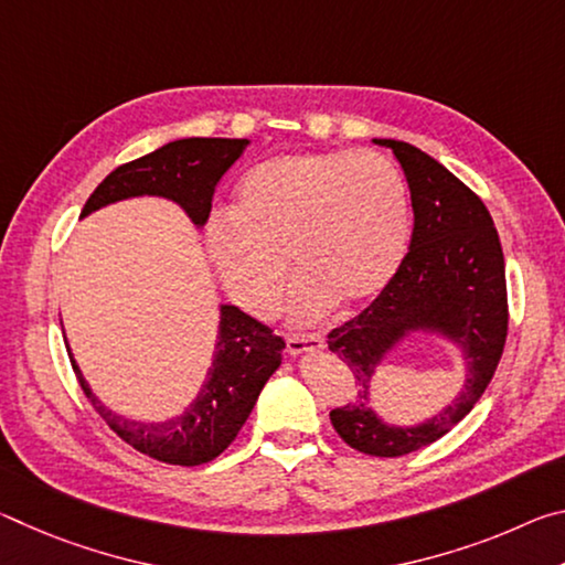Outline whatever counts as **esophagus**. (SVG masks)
I'll return each instance as SVG.
<instances>
[{"label": "esophagus", "mask_w": 565, "mask_h": 565, "mask_svg": "<svg viewBox=\"0 0 565 565\" xmlns=\"http://www.w3.org/2000/svg\"><path fill=\"white\" fill-rule=\"evenodd\" d=\"M286 349H289L291 356H301V353H313L323 349V337L321 333H296V337L286 339Z\"/></svg>", "instance_id": "obj_1"}]
</instances>
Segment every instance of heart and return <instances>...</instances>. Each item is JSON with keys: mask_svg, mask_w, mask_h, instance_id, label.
Segmentation results:
<instances>
[{"mask_svg": "<svg viewBox=\"0 0 565 565\" xmlns=\"http://www.w3.org/2000/svg\"><path fill=\"white\" fill-rule=\"evenodd\" d=\"M411 238V199L401 171L376 151H309L266 159L238 181L234 212L206 218L204 242L232 299L264 317L299 274L296 321L337 299L366 303L386 289Z\"/></svg>", "mask_w": 565, "mask_h": 565, "instance_id": "b5f03b06", "label": "heart"}]
</instances>
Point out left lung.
Masks as SVG:
<instances>
[{"label":"left lung","mask_w":565,"mask_h":565,"mask_svg":"<svg viewBox=\"0 0 565 565\" xmlns=\"http://www.w3.org/2000/svg\"><path fill=\"white\" fill-rule=\"evenodd\" d=\"M388 147L404 169L414 234L391 284L359 317L329 333V349L359 381V396L331 411V424L361 454L396 458L438 441L483 396L509 333V296L499 232L489 209L426 151L396 139ZM426 330L456 342L467 384L451 407L416 427H391L367 406L370 379L408 332Z\"/></svg>","instance_id":"obj_1"}]
</instances>
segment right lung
Listing matches in <instances>:
<instances>
[{"instance_id": "right-lung-1", "label": "right lung", "mask_w": 565, "mask_h": 565, "mask_svg": "<svg viewBox=\"0 0 565 565\" xmlns=\"http://www.w3.org/2000/svg\"><path fill=\"white\" fill-rule=\"evenodd\" d=\"M248 139H177L151 154L121 164L94 189L82 209L87 216L97 209L131 196H164L177 202L196 226H204L212 212V196L234 161L244 154ZM218 317V337L212 369L196 398L184 414L141 424L114 414L92 394L70 351V361L84 396L121 441L139 454L171 466H202L226 451L242 431L248 414L269 376L279 369L284 339L244 313L238 306L224 303Z\"/></svg>"}]
</instances>
